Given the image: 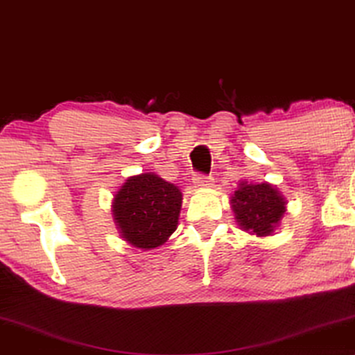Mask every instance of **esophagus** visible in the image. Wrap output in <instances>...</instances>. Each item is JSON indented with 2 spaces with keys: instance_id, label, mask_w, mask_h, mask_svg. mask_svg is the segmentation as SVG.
Here are the masks:
<instances>
[{
  "instance_id": "1",
  "label": "esophagus",
  "mask_w": 355,
  "mask_h": 355,
  "mask_svg": "<svg viewBox=\"0 0 355 355\" xmlns=\"http://www.w3.org/2000/svg\"><path fill=\"white\" fill-rule=\"evenodd\" d=\"M193 183H195L198 188H209L212 187V178L206 177V175H196V177L193 178Z\"/></svg>"
}]
</instances>
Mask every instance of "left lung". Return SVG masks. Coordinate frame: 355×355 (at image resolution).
<instances>
[{"instance_id": "8db88e82", "label": "left lung", "mask_w": 355, "mask_h": 355, "mask_svg": "<svg viewBox=\"0 0 355 355\" xmlns=\"http://www.w3.org/2000/svg\"><path fill=\"white\" fill-rule=\"evenodd\" d=\"M230 205L239 225L257 237L271 235L286 212V200L268 182H242Z\"/></svg>"}]
</instances>
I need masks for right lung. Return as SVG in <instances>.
Returning <instances> with one entry per match:
<instances>
[{
	"label": "right lung",
	"mask_w": 355,
	"mask_h": 355,
	"mask_svg": "<svg viewBox=\"0 0 355 355\" xmlns=\"http://www.w3.org/2000/svg\"><path fill=\"white\" fill-rule=\"evenodd\" d=\"M182 191L155 173L130 177L113 198V217L123 240L153 250L175 232L182 209Z\"/></svg>",
	"instance_id": "obj_1"
}]
</instances>
